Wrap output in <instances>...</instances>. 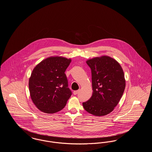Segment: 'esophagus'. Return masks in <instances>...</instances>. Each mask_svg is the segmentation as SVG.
<instances>
[{
    "label": "esophagus",
    "mask_w": 152,
    "mask_h": 152,
    "mask_svg": "<svg viewBox=\"0 0 152 152\" xmlns=\"http://www.w3.org/2000/svg\"><path fill=\"white\" fill-rule=\"evenodd\" d=\"M80 90H77V91H75L73 92V94L75 95H76V94H78L79 93Z\"/></svg>",
    "instance_id": "1"
}]
</instances>
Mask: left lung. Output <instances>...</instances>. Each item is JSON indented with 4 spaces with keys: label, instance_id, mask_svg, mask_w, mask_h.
Listing matches in <instances>:
<instances>
[{
    "label": "left lung",
    "instance_id": "left-lung-1",
    "mask_svg": "<svg viewBox=\"0 0 152 152\" xmlns=\"http://www.w3.org/2000/svg\"><path fill=\"white\" fill-rule=\"evenodd\" d=\"M87 64L91 69L93 94L89 100L83 102V107L94 116H105L113 110L124 92L123 68L108 56L89 59Z\"/></svg>",
    "mask_w": 152,
    "mask_h": 152
}]
</instances>
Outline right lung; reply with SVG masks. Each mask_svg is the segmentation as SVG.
I'll return each mask as SVG.
<instances>
[{
  "instance_id": "add662e5",
  "label": "right lung",
  "mask_w": 152,
  "mask_h": 152,
  "mask_svg": "<svg viewBox=\"0 0 152 152\" xmlns=\"http://www.w3.org/2000/svg\"><path fill=\"white\" fill-rule=\"evenodd\" d=\"M71 59L53 56L47 58L33 69L29 79L30 96L40 111L51 114L64 108L72 95L65 75Z\"/></svg>"
}]
</instances>
